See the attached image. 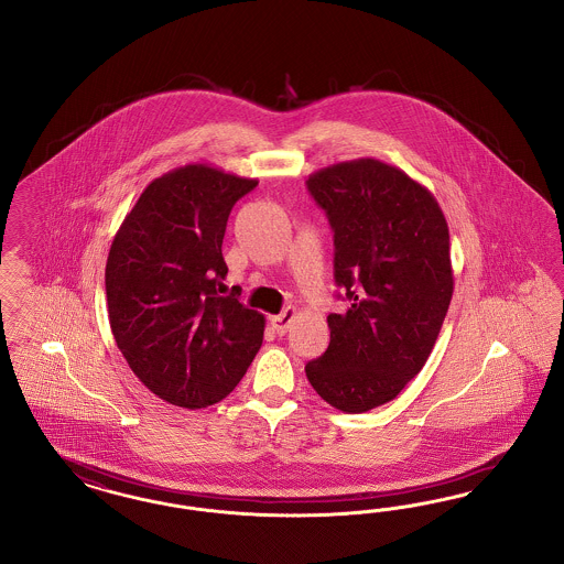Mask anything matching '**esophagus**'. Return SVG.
Here are the masks:
<instances>
[{"label":"esophagus","instance_id":"34e87169","mask_svg":"<svg viewBox=\"0 0 564 564\" xmlns=\"http://www.w3.org/2000/svg\"><path fill=\"white\" fill-rule=\"evenodd\" d=\"M296 317V310L292 307V305H289L284 312L280 313V315H272L270 317V324H272L273 330H275V334H286L289 333V328H291L292 319Z\"/></svg>","mask_w":564,"mask_h":564}]
</instances>
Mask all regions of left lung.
<instances>
[{
	"label": "left lung",
	"mask_w": 564,
	"mask_h": 564,
	"mask_svg": "<svg viewBox=\"0 0 564 564\" xmlns=\"http://www.w3.org/2000/svg\"><path fill=\"white\" fill-rule=\"evenodd\" d=\"M307 189L349 307L328 315V349L305 372L333 408L361 414L395 399L435 347L454 292L449 230L429 189L376 159L319 169Z\"/></svg>",
	"instance_id": "left-lung-1"
}]
</instances>
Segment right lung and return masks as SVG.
I'll return each instance as SVG.
<instances>
[{
    "label": "right lung",
    "instance_id": "obj_1",
    "mask_svg": "<svg viewBox=\"0 0 564 564\" xmlns=\"http://www.w3.org/2000/svg\"><path fill=\"white\" fill-rule=\"evenodd\" d=\"M257 180L209 165L173 169L127 213L106 261L108 319L133 375L167 403L230 395L263 343L265 317L224 296L221 254L236 200Z\"/></svg>",
    "mask_w": 564,
    "mask_h": 564
}]
</instances>
